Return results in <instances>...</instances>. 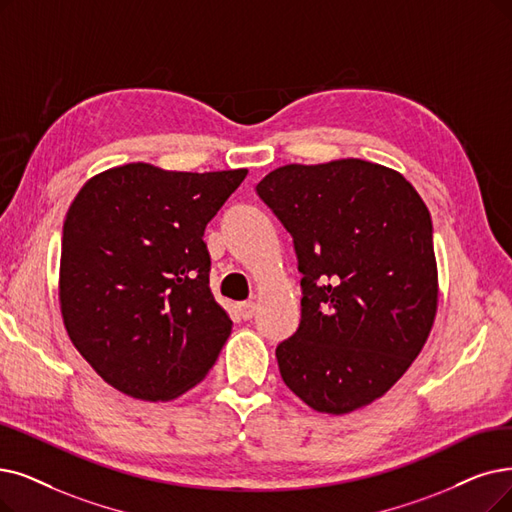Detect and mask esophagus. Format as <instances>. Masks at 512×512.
I'll return each instance as SVG.
<instances>
[{"mask_svg":"<svg viewBox=\"0 0 512 512\" xmlns=\"http://www.w3.org/2000/svg\"><path fill=\"white\" fill-rule=\"evenodd\" d=\"M237 309H239V313H241V317L243 319H252L254 317V313H256V302H241L239 306H237Z\"/></svg>","mask_w":512,"mask_h":512,"instance_id":"34e87169","label":"esophagus"}]
</instances>
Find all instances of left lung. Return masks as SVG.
Returning a JSON list of instances; mask_svg holds the SVG:
<instances>
[{
    "instance_id": "left-lung-1",
    "label": "left lung",
    "mask_w": 512,
    "mask_h": 512,
    "mask_svg": "<svg viewBox=\"0 0 512 512\" xmlns=\"http://www.w3.org/2000/svg\"><path fill=\"white\" fill-rule=\"evenodd\" d=\"M256 193L294 239L302 319L277 346L283 382L321 414L380 399L433 330V222L399 172L363 159L290 163Z\"/></svg>"
}]
</instances>
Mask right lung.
<instances>
[{"label": "right lung", "instance_id": "obj_1", "mask_svg": "<svg viewBox=\"0 0 512 512\" xmlns=\"http://www.w3.org/2000/svg\"><path fill=\"white\" fill-rule=\"evenodd\" d=\"M248 170L170 172L126 163L69 206L58 300L79 355L117 391L170 401L199 384L231 334L210 290L206 224Z\"/></svg>", "mask_w": 512, "mask_h": 512}]
</instances>
